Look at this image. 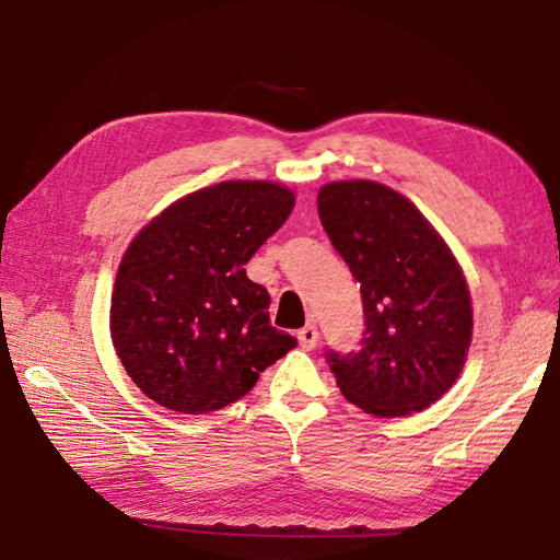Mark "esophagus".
<instances>
[{
    "label": "esophagus",
    "mask_w": 560,
    "mask_h": 560,
    "mask_svg": "<svg viewBox=\"0 0 560 560\" xmlns=\"http://www.w3.org/2000/svg\"><path fill=\"white\" fill-rule=\"evenodd\" d=\"M317 339H319V331L315 324H307V327H303L301 331H298V341H301V346L305 350H312L317 346Z\"/></svg>",
    "instance_id": "esophagus-1"
}]
</instances>
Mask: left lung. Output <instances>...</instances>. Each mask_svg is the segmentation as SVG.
Instances as JSON below:
<instances>
[{
    "label": "left lung",
    "instance_id": "8db88e82",
    "mask_svg": "<svg viewBox=\"0 0 560 560\" xmlns=\"http://www.w3.org/2000/svg\"><path fill=\"white\" fill-rule=\"evenodd\" d=\"M317 210L365 312L360 350L324 353L341 394L374 418L429 408L458 380L472 339L456 257L418 207L374 180L327 184Z\"/></svg>",
    "mask_w": 560,
    "mask_h": 560
}]
</instances>
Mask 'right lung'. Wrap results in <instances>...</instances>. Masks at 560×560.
<instances>
[{"label": "right lung", "mask_w": 560, "mask_h": 560, "mask_svg": "<svg viewBox=\"0 0 560 560\" xmlns=\"http://www.w3.org/2000/svg\"><path fill=\"white\" fill-rule=\"evenodd\" d=\"M293 205L279 184L224 180L166 207L128 245L112 341L148 398L188 415L221 410L295 346L271 327L265 285L245 275Z\"/></svg>", "instance_id": "1"}]
</instances>
